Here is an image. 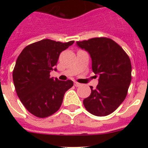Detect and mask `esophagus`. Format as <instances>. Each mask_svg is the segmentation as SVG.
Instances as JSON below:
<instances>
[{
	"label": "esophagus",
	"instance_id": "esophagus-1",
	"mask_svg": "<svg viewBox=\"0 0 148 148\" xmlns=\"http://www.w3.org/2000/svg\"><path fill=\"white\" fill-rule=\"evenodd\" d=\"M75 87H80V86H82V84L78 83V82H75Z\"/></svg>",
	"mask_w": 148,
	"mask_h": 148
}]
</instances>
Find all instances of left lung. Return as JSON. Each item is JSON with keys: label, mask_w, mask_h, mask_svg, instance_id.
Listing matches in <instances>:
<instances>
[{"label": "left lung", "mask_w": 148, "mask_h": 148, "mask_svg": "<svg viewBox=\"0 0 148 148\" xmlns=\"http://www.w3.org/2000/svg\"><path fill=\"white\" fill-rule=\"evenodd\" d=\"M76 43L90 53L92 71L99 75L96 88L93 90L90 86L91 93L84 99V108L94 116H108L119 107L127 96L132 78L130 58L109 38H92Z\"/></svg>", "instance_id": "left-lung-1"}]
</instances>
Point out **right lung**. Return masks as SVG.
Instances as JSON below:
<instances>
[{
    "instance_id": "add662e5",
    "label": "right lung",
    "mask_w": 148,
    "mask_h": 148,
    "mask_svg": "<svg viewBox=\"0 0 148 148\" xmlns=\"http://www.w3.org/2000/svg\"><path fill=\"white\" fill-rule=\"evenodd\" d=\"M73 43L44 39L27 46L17 58L12 72L15 91L26 109L36 117L46 118L57 112L66 91L73 86V81H59L49 75L60 53Z\"/></svg>"
}]
</instances>
